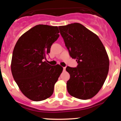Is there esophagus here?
I'll return each mask as SVG.
<instances>
[{"instance_id": "34e87169", "label": "esophagus", "mask_w": 121, "mask_h": 121, "mask_svg": "<svg viewBox=\"0 0 121 121\" xmlns=\"http://www.w3.org/2000/svg\"><path fill=\"white\" fill-rule=\"evenodd\" d=\"M65 69H66V67H63V70L65 71Z\"/></svg>"}]
</instances>
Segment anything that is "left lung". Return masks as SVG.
Wrapping results in <instances>:
<instances>
[{
	"label": "left lung",
	"instance_id": "obj_1",
	"mask_svg": "<svg viewBox=\"0 0 121 121\" xmlns=\"http://www.w3.org/2000/svg\"><path fill=\"white\" fill-rule=\"evenodd\" d=\"M59 28L70 56L78 63L77 68H66L70 74L68 91L75 98L90 99L100 91L108 76L109 59L106 49L98 36L80 23Z\"/></svg>",
	"mask_w": 121,
	"mask_h": 121
}]
</instances>
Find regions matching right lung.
I'll return each mask as SVG.
<instances>
[{"mask_svg":"<svg viewBox=\"0 0 121 121\" xmlns=\"http://www.w3.org/2000/svg\"><path fill=\"white\" fill-rule=\"evenodd\" d=\"M57 26L39 24L22 35L12 53L11 68L21 91L32 101H40L52 95L63 68L51 66L43 60L59 37Z\"/></svg>","mask_w":121,"mask_h":121,"instance_id":"1","label":"right lung"}]
</instances>
